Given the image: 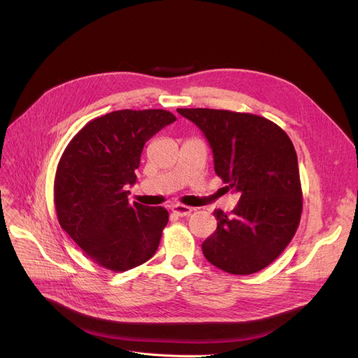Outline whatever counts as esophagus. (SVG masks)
Returning <instances> with one entry per match:
<instances>
[{"label":"esophagus","mask_w":358,"mask_h":358,"mask_svg":"<svg viewBox=\"0 0 358 358\" xmlns=\"http://www.w3.org/2000/svg\"><path fill=\"white\" fill-rule=\"evenodd\" d=\"M171 212L176 216H188L192 212V208H189V206H185V204H173Z\"/></svg>","instance_id":"obj_1"}]
</instances>
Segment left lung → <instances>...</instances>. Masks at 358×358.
Masks as SVG:
<instances>
[{
    "label": "left lung",
    "instance_id": "1",
    "mask_svg": "<svg viewBox=\"0 0 358 358\" xmlns=\"http://www.w3.org/2000/svg\"><path fill=\"white\" fill-rule=\"evenodd\" d=\"M208 138L213 167L227 189L241 196L227 216L216 209V230L201 245L209 263L227 273L251 275L282 254L301 215L296 149L266 117L215 109H178Z\"/></svg>",
    "mask_w": 358,
    "mask_h": 358
}]
</instances>
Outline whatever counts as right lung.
Returning a JSON list of instances; mask_svg holds the SVG:
<instances>
[{"mask_svg":"<svg viewBox=\"0 0 358 358\" xmlns=\"http://www.w3.org/2000/svg\"><path fill=\"white\" fill-rule=\"evenodd\" d=\"M176 116L161 109L116 110L76 134L59 159L53 187L59 225L92 262L113 272L157 252L169 212L129 203L148 140Z\"/></svg>","mask_w":358,"mask_h":358,"instance_id":"1","label":"right lung"}]
</instances>
